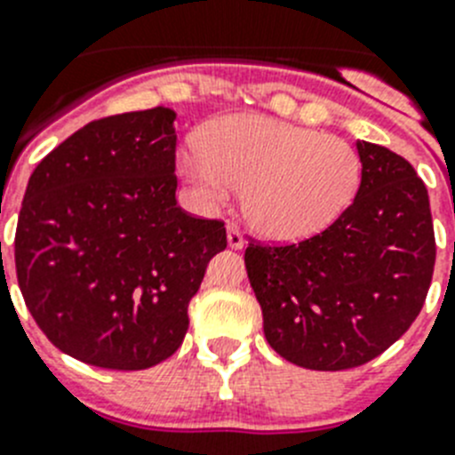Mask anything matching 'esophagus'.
<instances>
[{
  "instance_id": "34e87169",
  "label": "esophagus",
  "mask_w": 455,
  "mask_h": 455,
  "mask_svg": "<svg viewBox=\"0 0 455 455\" xmlns=\"http://www.w3.org/2000/svg\"><path fill=\"white\" fill-rule=\"evenodd\" d=\"M243 243H246V241H243V235L236 230L235 225H230V228H228V246L239 251V248H243Z\"/></svg>"
}]
</instances>
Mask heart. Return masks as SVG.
Masks as SVG:
<instances>
[{
	"mask_svg": "<svg viewBox=\"0 0 455 455\" xmlns=\"http://www.w3.org/2000/svg\"><path fill=\"white\" fill-rule=\"evenodd\" d=\"M178 171L204 212L243 191L248 225L273 241L319 235L347 212L363 180V162L344 139L255 114L216 120L180 152Z\"/></svg>",
	"mask_w": 455,
	"mask_h": 455,
	"instance_id": "heart-1",
	"label": "heart"
}]
</instances>
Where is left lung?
Listing matches in <instances>:
<instances>
[{"mask_svg":"<svg viewBox=\"0 0 455 455\" xmlns=\"http://www.w3.org/2000/svg\"><path fill=\"white\" fill-rule=\"evenodd\" d=\"M351 207L291 246L246 248V271L277 355L316 371L353 369L408 331L431 287L435 235L424 182L403 156L357 140Z\"/></svg>","mask_w":455,"mask_h":455,"instance_id":"obj_1","label":"left lung"}]
</instances>
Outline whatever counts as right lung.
Returning a JSON list of instances; mask_svg holds the SVG:
<instances>
[{
	"label": "right lung",
	"mask_w": 455,
	"mask_h": 455,
	"mask_svg": "<svg viewBox=\"0 0 455 455\" xmlns=\"http://www.w3.org/2000/svg\"><path fill=\"white\" fill-rule=\"evenodd\" d=\"M168 107L92 120L31 172L18 232L20 291L56 348L139 371L178 351L188 303L225 251L220 220L178 207Z\"/></svg>",
	"instance_id": "right-lung-1"
}]
</instances>
